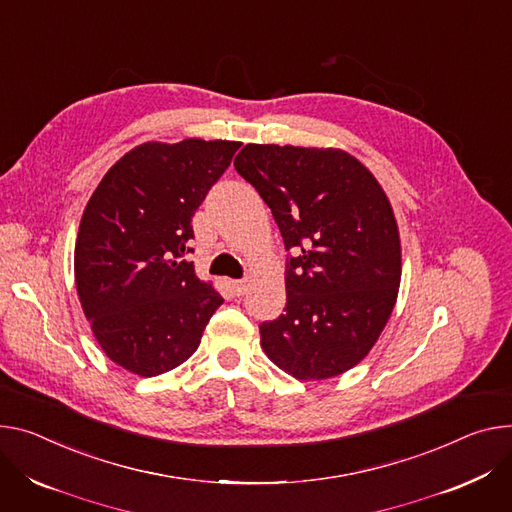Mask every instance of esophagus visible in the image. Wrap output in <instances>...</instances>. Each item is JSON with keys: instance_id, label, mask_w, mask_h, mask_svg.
I'll return each mask as SVG.
<instances>
[{"instance_id": "1", "label": "esophagus", "mask_w": 512, "mask_h": 512, "mask_svg": "<svg viewBox=\"0 0 512 512\" xmlns=\"http://www.w3.org/2000/svg\"><path fill=\"white\" fill-rule=\"evenodd\" d=\"M247 288H249L247 280H232V290H235L237 296H243L247 292Z\"/></svg>"}]
</instances>
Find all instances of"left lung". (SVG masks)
<instances>
[{
	"label": "left lung",
	"instance_id": "obj_1",
	"mask_svg": "<svg viewBox=\"0 0 512 512\" xmlns=\"http://www.w3.org/2000/svg\"><path fill=\"white\" fill-rule=\"evenodd\" d=\"M235 169L259 192L286 251V312L259 327L296 380H327L376 345L400 288V237L378 179L341 149L247 145Z\"/></svg>",
	"mask_w": 512,
	"mask_h": 512
}]
</instances>
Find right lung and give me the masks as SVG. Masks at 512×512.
Returning a JSON list of instances; mask_svg holds the SVG:
<instances>
[{
	"mask_svg": "<svg viewBox=\"0 0 512 512\" xmlns=\"http://www.w3.org/2000/svg\"><path fill=\"white\" fill-rule=\"evenodd\" d=\"M241 143L185 138L128 151L91 194L75 243V284L104 353L153 378L198 349L222 296L198 280L192 216Z\"/></svg>",
	"mask_w": 512,
	"mask_h": 512,
	"instance_id": "right-lung-1",
	"label": "right lung"
}]
</instances>
